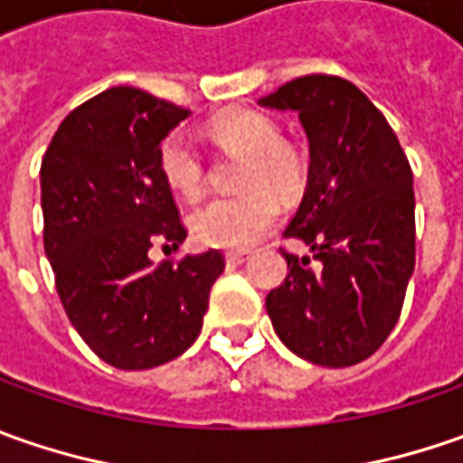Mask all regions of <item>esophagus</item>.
Instances as JSON below:
<instances>
[{
	"instance_id": "1",
	"label": "esophagus",
	"mask_w": 463,
	"mask_h": 463,
	"mask_svg": "<svg viewBox=\"0 0 463 463\" xmlns=\"http://www.w3.org/2000/svg\"><path fill=\"white\" fill-rule=\"evenodd\" d=\"M247 258H250V252H247V250H234V252H226V262H229V265H240V262H244Z\"/></svg>"
}]
</instances>
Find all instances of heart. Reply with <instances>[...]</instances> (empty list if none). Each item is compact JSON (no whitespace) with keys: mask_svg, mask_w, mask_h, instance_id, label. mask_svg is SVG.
I'll return each instance as SVG.
<instances>
[{"mask_svg":"<svg viewBox=\"0 0 463 463\" xmlns=\"http://www.w3.org/2000/svg\"><path fill=\"white\" fill-rule=\"evenodd\" d=\"M211 134L223 146L247 154L237 195L208 198L190 213V234L203 247L240 250L265 237L280 216L276 195H294L304 185V159L294 146L280 141L273 118L258 110H229L211 123ZM159 169L167 185L183 198H195L205 183L201 149L185 131L169 134L159 146Z\"/></svg>","mask_w":463,"mask_h":463,"instance_id":"b5f03b06","label":"heart"}]
</instances>
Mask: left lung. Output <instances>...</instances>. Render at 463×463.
I'll use <instances>...</instances> for the list:
<instances>
[{
  "mask_svg": "<svg viewBox=\"0 0 463 463\" xmlns=\"http://www.w3.org/2000/svg\"><path fill=\"white\" fill-rule=\"evenodd\" d=\"M296 110L309 138L307 193L283 237L288 276L265 298L283 345L327 368L373 355L402 314L415 270V190L400 138L382 110L340 77L309 74L260 99Z\"/></svg>",
  "mask_w": 463,
  "mask_h": 463,
  "instance_id": "1",
  "label": "left lung"
}]
</instances>
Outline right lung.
I'll return each mask as SVG.
<instances>
[{"label":"right lung","mask_w":463,"mask_h":463,"mask_svg":"<svg viewBox=\"0 0 463 463\" xmlns=\"http://www.w3.org/2000/svg\"><path fill=\"white\" fill-rule=\"evenodd\" d=\"M190 110L113 87L63 118L41 165L43 247L69 322L105 364L154 368L183 355L203 327L223 255L154 265L185 223L159 169V144Z\"/></svg>","instance_id":"add662e5"}]
</instances>
